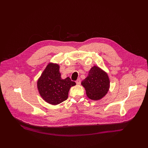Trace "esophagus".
<instances>
[{
  "mask_svg": "<svg viewBox=\"0 0 148 148\" xmlns=\"http://www.w3.org/2000/svg\"><path fill=\"white\" fill-rule=\"evenodd\" d=\"M76 84H77V85H79V84H81V79L79 78H78L77 81H76Z\"/></svg>",
  "mask_w": 148,
  "mask_h": 148,
  "instance_id": "1",
  "label": "esophagus"
}]
</instances>
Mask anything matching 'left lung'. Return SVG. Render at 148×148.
Listing matches in <instances>:
<instances>
[{
    "instance_id": "obj_1",
    "label": "left lung",
    "mask_w": 148,
    "mask_h": 148,
    "mask_svg": "<svg viewBox=\"0 0 148 148\" xmlns=\"http://www.w3.org/2000/svg\"><path fill=\"white\" fill-rule=\"evenodd\" d=\"M110 79L107 74L97 66L89 71L88 76L81 82L87 97L92 100H98L106 95L110 88Z\"/></svg>"
}]
</instances>
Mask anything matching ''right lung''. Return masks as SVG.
Segmentation results:
<instances>
[{"instance_id": "add662e5", "label": "right lung", "mask_w": 148, "mask_h": 148, "mask_svg": "<svg viewBox=\"0 0 148 148\" xmlns=\"http://www.w3.org/2000/svg\"><path fill=\"white\" fill-rule=\"evenodd\" d=\"M57 64L50 63L37 81V88L41 97L47 102L57 105L68 98L69 91L75 82L69 77L62 79Z\"/></svg>"}]
</instances>
